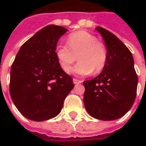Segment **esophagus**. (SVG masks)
I'll list each match as a JSON object with an SVG mask.
<instances>
[{"instance_id":"esophagus-1","label":"esophagus","mask_w":146,"mask_h":146,"mask_svg":"<svg viewBox=\"0 0 146 146\" xmlns=\"http://www.w3.org/2000/svg\"><path fill=\"white\" fill-rule=\"evenodd\" d=\"M73 82L74 84H80L82 81H81V80H77V79H75V78H73Z\"/></svg>"}]
</instances>
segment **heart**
<instances>
[{"instance_id":"obj_1","label":"heart","mask_w":146,"mask_h":146,"mask_svg":"<svg viewBox=\"0 0 146 146\" xmlns=\"http://www.w3.org/2000/svg\"><path fill=\"white\" fill-rule=\"evenodd\" d=\"M67 44L59 43L55 48V55L64 71H68L77 59L78 63L72 69L76 75H88L93 71L98 73L104 69L107 61V53L104 45L97 38L86 31L71 33Z\"/></svg>"}]
</instances>
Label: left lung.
Wrapping results in <instances>:
<instances>
[{
	"mask_svg": "<svg viewBox=\"0 0 146 146\" xmlns=\"http://www.w3.org/2000/svg\"><path fill=\"white\" fill-rule=\"evenodd\" d=\"M103 37L107 61L102 73L84 81V103L95 119L113 120L128 112L135 102L138 76L131 52L123 43L107 30L95 28Z\"/></svg>",
	"mask_w": 146,
	"mask_h": 146,
	"instance_id": "1",
	"label": "left lung"
}]
</instances>
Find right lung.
<instances>
[{
    "label": "right lung",
    "mask_w": 146,
    "mask_h": 146,
    "mask_svg": "<svg viewBox=\"0 0 146 146\" xmlns=\"http://www.w3.org/2000/svg\"><path fill=\"white\" fill-rule=\"evenodd\" d=\"M66 31L62 27L48 25L25 42L15 56L11 68L10 95L27 119L43 121L57 116L74 87L55 55L58 40Z\"/></svg>",
    "instance_id": "obj_1"
}]
</instances>
